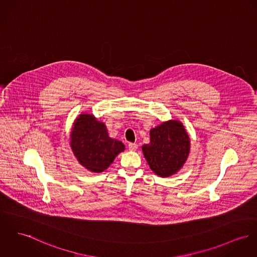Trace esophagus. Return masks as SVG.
I'll list each match as a JSON object with an SVG mask.
<instances>
[{
  "label": "esophagus",
  "mask_w": 257,
  "mask_h": 257,
  "mask_svg": "<svg viewBox=\"0 0 257 257\" xmlns=\"http://www.w3.org/2000/svg\"><path fill=\"white\" fill-rule=\"evenodd\" d=\"M127 146H128V149H130L131 151H136V150L138 149V144H137V143L130 142V143L127 144Z\"/></svg>",
  "instance_id": "obj_1"
}]
</instances>
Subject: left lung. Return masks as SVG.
Wrapping results in <instances>:
<instances>
[{
    "mask_svg": "<svg viewBox=\"0 0 257 257\" xmlns=\"http://www.w3.org/2000/svg\"><path fill=\"white\" fill-rule=\"evenodd\" d=\"M189 138L179 120H169L150 131V142L142 146L150 169L160 177L177 173L187 161Z\"/></svg>",
    "mask_w": 257,
    "mask_h": 257,
    "instance_id": "left-lung-1",
    "label": "left lung"
}]
</instances>
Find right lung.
I'll list each match as a JSON object with an SVG mask.
<instances>
[{
	"label": "right lung",
	"instance_id": "right-lung-1",
	"mask_svg": "<svg viewBox=\"0 0 257 257\" xmlns=\"http://www.w3.org/2000/svg\"><path fill=\"white\" fill-rule=\"evenodd\" d=\"M70 146L78 162L94 173L106 170L124 145L108 136L106 125L92 115L82 114L76 118L70 134Z\"/></svg>",
	"mask_w": 257,
	"mask_h": 257
}]
</instances>
